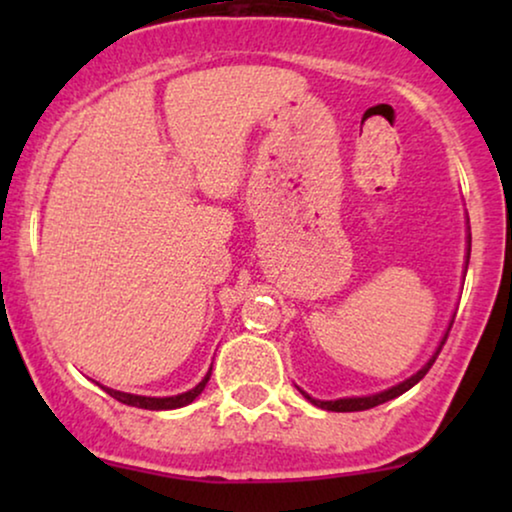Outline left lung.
I'll list each match as a JSON object with an SVG mask.
<instances>
[{
	"instance_id": "1",
	"label": "left lung",
	"mask_w": 512,
	"mask_h": 512,
	"mask_svg": "<svg viewBox=\"0 0 512 512\" xmlns=\"http://www.w3.org/2000/svg\"><path fill=\"white\" fill-rule=\"evenodd\" d=\"M466 242H468V244H466V268H468V258H471V233H468ZM452 321H454V319H452ZM452 321H450V326H447V331H445V335H443V340H440V345L436 347V352L431 354V359L426 361L424 366L417 370V373H412V375L408 377V380L398 382V384H394V387H389V389H384V391H377V394H368V396L335 398V401H319V398H312L310 394H307V391H303L300 387H298V391H300V394H303L312 405H317V408L328 410V412H359V410H370V408H375V405L387 403V401H391V398L401 396V394H405V391H408V389L415 387V384H417L419 380H422V377H424L426 373H429V368L433 366V361H436V356L440 354V349H443V345H445L447 333H450V328H452Z\"/></svg>"
}]
</instances>
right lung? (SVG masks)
<instances>
[{"label": "right lung", "mask_w": 512, "mask_h": 512, "mask_svg": "<svg viewBox=\"0 0 512 512\" xmlns=\"http://www.w3.org/2000/svg\"><path fill=\"white\" fill-rule=\"evenodd\" d=\"M209 375H212V368L207 370V375L202 377V380L195 384L193 389L184 391V394H177V396H139V394H125V391H116V389H109V387H100L107 391L111 398H116V401H121L125 405H132V408H142V410H177V408H184V405L193 403L195 398L202 394V389L207 387L209 382Z\"/></svg>", "instance_id": "1"}]
</instances>
